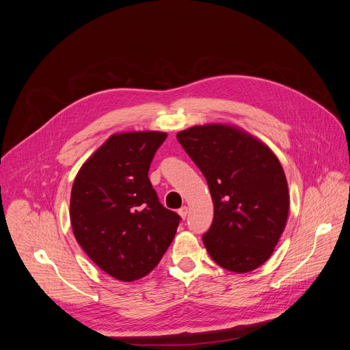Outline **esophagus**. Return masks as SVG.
<instances>
[{
    "label": "esophagus",
    "mask_w": 350,
    "mask_h": 350,
    "mask_svg": "<svg viewBox=\"0 0 350 350\" xmlns=\"http://www.w3.org/2000/svg\"><path fill=\"white\" fill-rule=\"evenodd\" d=\"M187 213H188V208L187 206H183L178 209V215L181 216V219H185L187 217Z\"/></svg>",
    "instance_id": "obj_1"
}]
</instances>
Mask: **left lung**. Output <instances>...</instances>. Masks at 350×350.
<instances>
[{
    "label": "left lung",
    "mask_w": 350,
    "mask_h": 350,
    "mask_svg": "<svg viewBox=\"0 0 350 350\" xmlns=\"http://www.w3.org/2000/svg\"><path fill=\"white\" fill-rule=\"evenodd\" d=\"M177 139L213 199V221L202 235L211 258L234 273L258 269L271 256L288 217L280 161L263 142L230 126H195Z\"/></svg>",
    "instance_id": "1"
}]
</instances>
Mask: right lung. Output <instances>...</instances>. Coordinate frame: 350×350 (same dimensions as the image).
Listing matches in <instances>:
<instances>
[{
  "mask_svg": "<svg viewBox=\"0 0 350 350\" xmlns=\"http://www.w3.org/2000/svg\"><path fill=\"white\" fill-rule=\"evenodd\" d=\"M167 134H113L79 170L70 221L88 258L120 281L151 273L170 246L181 217L166 209L148 172Z\"/></svg>",
  "mask_w": 350,
  "mask_h": 350,
  "instance_id": "1",
  "label": "right lung"
}]
</instances>
